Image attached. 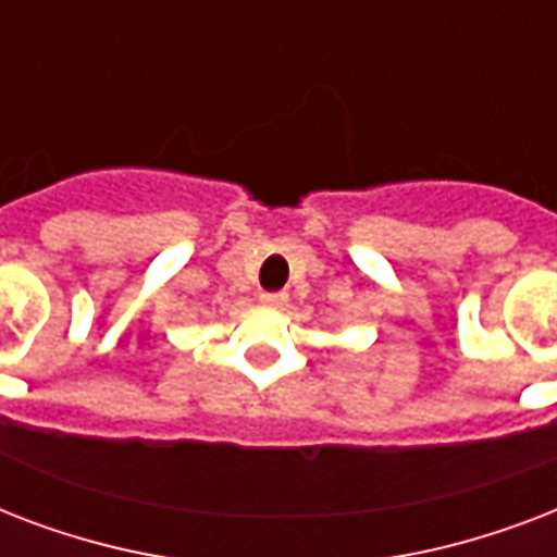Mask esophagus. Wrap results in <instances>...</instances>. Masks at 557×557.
<instances>
[{"label": "esophagus", "mask_w": 557, "mask_h": 557, "mask_svg": "<svg viewBox=\"0 0 557 557\" xmlns=\"http://www.w3.org/2000/svg\"><path fill=\"white\" fill-rule=\"evenodd\" d=\"M262 304H269V306H283L288 300L286 292H262L260 295Z\"/></svg>", "instance_id": "esophagus-1"}]
</instances>
